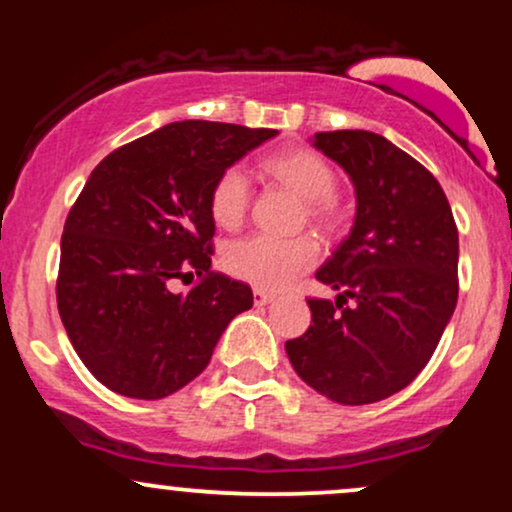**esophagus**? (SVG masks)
Segmentation results:
<instances>
[{
    "label": "esophagus",
    "instance_id": "34e87169",
    "mask_svg": "<svg viewBox=\"0 0 512 512\" xmlns=\"http://www.w3.org/2000/svg\"><path fill=\"white\" fill-rule=\"evenodd\" d=\"M272 301H274V293L255 289V305H267V303H272Z\"/></svg>",
    "mask_w": 512,
    "mask_h": 512
}]
</instances>
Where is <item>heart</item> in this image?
<instances>
[{
  "label": "heart",
  "instance_id": "heart-1",
  "mask_svg": "<svg viewBox=\"0 0 512 512\" xmlns=\"http://www.w3.org/2000/svg\"><path fill=\"white\" fill-rule=\"evenodd\" d=\"M264 170L303 197V219L317 228H332L339 219L337 173L313 149H289L269 156ZM252 199V185L243 166H228L219 173L209 192L211 219L221 228H238L245 221ZM320 260V245L310 236L274 238L255 236L233 240L223 250V269L233 279L245 281L260 291L289 289L298 276L315 267Z\"/></svg>",
  "mask_w": 512,
  "mask_h": 512
}]
</instances>
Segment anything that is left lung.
Returning <instances> with one entry per match:
<instances>
[{"label": "left lung", "instance_id": "8db88e82", "mask_svg": "<svg viewBox=\"0 0 512 512\" xmlns=\"http://www.w3.org/2000/svg\"><path fill=\"white\" fill-rule=\"evenodd\" d=\"M315 146L356 187L349 238L317 269L337 301L308 298L313 322L286 342L293 370L339 404L404 390L457 305V226L440 182L407 151L363 129L317 132Z\"/></svg>", "mask_w": 512, "mask_h": 512}]
</instances>
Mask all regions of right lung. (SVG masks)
Returning <instances> with one entry per match:
<instances>
[{
    "mask_svg": "<svg viewBox=\"0 0 512 512\" xmlns=\"http://www.w3.org/2000/svg\"><path fill=\"white\" fill-rule=\"evenodd\" d=\"M276 129L185 120L134 139L88 175L62 233L57 310L96 380L134 399L178 392L207 368L252 289L211 269L209 192ZM178 280L192 283L175 292Z\"/></svg>",
    "mask_w": 512,
    "mask_h": 512,
    "instance_id": "add662e5",
    "label": "right lung"
}]
</instances>
